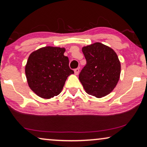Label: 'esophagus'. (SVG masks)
Segmentation results:
<instances>
[{
  "mask_svg": "<svg viewBox=\"0 0 147 147\" xmlns=\"http://www.w3.org/2000/svg\"><path fill=\"white\" fill-rule=\"evenodd\" d=\"M79 72H80L79 68H77V69H74V74H75L76 75H78V74H79Z\"/></svg>",
  "mask_w": 147,
  "mask_h": 147,
  "instance_id": "1",
  "label": "esophagus"
}]
</instances>
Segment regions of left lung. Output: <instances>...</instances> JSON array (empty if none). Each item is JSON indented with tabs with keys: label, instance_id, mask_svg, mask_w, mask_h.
Instances as JSON below:
<instances>
[{
	"label": "left lung",
	"instance_id": "left-lung-1",
	"mask_svg": "<svg viewBox=\"0 0 147 147\" xmlns=\"http://www.w3.org/2000/svg\"><path fill=\"white\" fill-rule=\"evenodd\" d=\"M86 59L79 80L90 95L102 98L112 92L120 79L121 65L112 48L96 42L82 47Z\"/></svg>",
	"mask_w": 147,
	"mask_h": 147
}]
</instances>
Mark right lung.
<instances>
[{
    "label": "right lung",
    "instance_id": "add662e5",
    "mask_svg": "<svg viewBox=\"0 0 147 147\" xmlns=\"http://www.w3.org/2000/svg\"><path fill=\"white\" fill-rule=\"evenodd\" d=\"M65 48L47 46L30 54L25 65V75L29 88L44 99L61 93L67 77L74 72L64 55Z\"/></svg>",
    "mask_w": 147,
    "mask_h": 147
}]
</instances>
